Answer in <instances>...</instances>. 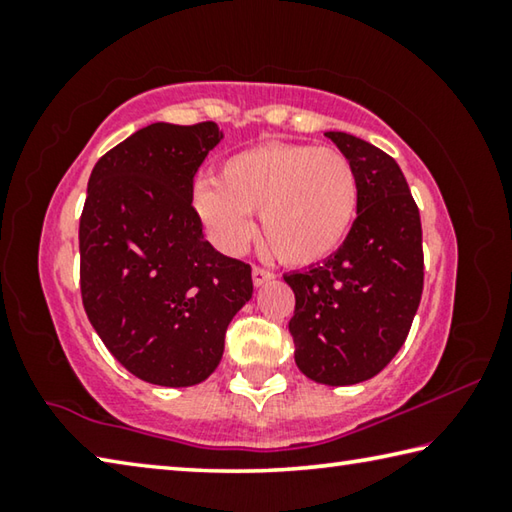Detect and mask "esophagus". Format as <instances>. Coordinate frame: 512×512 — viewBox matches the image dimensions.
<instances>
[{
	"mask_svg": "<svg viewBox=\"0 0 512 512\" xmlns=\"http://www.w3.org/2000/svg\"><path fill=\"white\" fill-rule=\"evenodd\" d=\"M273 277L275 275L271 271H266V268H259V266L253 268V284H255V287H264V284L271 282Z\"/></svg>",
	"mask_w": 512,
	"mask_h": 512,
	"instance_id": "obj_1",
	"label": "esophagus"
}]
</instances>
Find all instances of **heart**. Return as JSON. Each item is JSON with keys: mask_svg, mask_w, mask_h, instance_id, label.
Wrapping results in <instances>:
<instances>
[{"mask_svg": "<svg viewBox=\"0 0 512 512\" xmlns=\"http://www.w3.org/2000/svg\"><path fill=\"white\" fill-rule=\"evenodd\" d=\"M192 207L223 253L255 235L287 266L325 262L350 237L359 214V176L348 155L311 144L268 142L225 158L216 180H198Z\"/></svg>", "mask_w": 512, "mask_h": 512, "instance_id": "1", "label": "heart"}]
</instances>
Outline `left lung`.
I'll list each match as a JSON object with an SVG mask.
<instances>
[{
  "label": "left lung",
  "mask_w": 512,
  "mask_h": 512,
  "mask_svg": "<svg viewBox=\"0 0 512 512\" xmlns=\"http://www.w3.org/2000/svg\"><path fill=\"white\" fill-rule=\"evenodd\" d=\"M359 176V214L323 264L284 275L296 293L289 332L302 375L352 386L384 370L409 336L424 282L422 225L391 155L359 137L325 133Z\"/></svg>",
  "instance_id": "left-lung-1"
}]
</instances>
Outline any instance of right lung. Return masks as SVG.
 <instances>
[{
  "instance_id": "add662e5",
  "label": "right lung",
  "mask_w": 512,
  "mask_h": 512,
  "mask_svg": "<svg viewBox=\"0 0 512 512\" xmlns=\"http://www.w3.org/2000/svg\"><path fill=\"white\" fill-rule=\"evenodd\" d=\"M223 133L214 121L151 124L94 164L79 248L83 307L121 366L149 384H201L225 329L253 298L250 266L203 237L194 176Z\"/></svg>"
}]
</instances>
